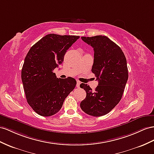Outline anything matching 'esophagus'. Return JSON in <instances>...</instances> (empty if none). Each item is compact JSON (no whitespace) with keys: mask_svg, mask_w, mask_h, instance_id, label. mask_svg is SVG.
<instances>
[{"mask_svg":"<svg viewBox=\"0 0 154 154\" xmlns=\"http://www.w3.org/2000/svg\"><path fill=\"white\" fill-rule=\"evenodd\" d=\"M80 82L79 81H77V85H76V86L77 88H79L80 87Z\"/></svg>","mask_w":154,"mask_h":154,"instance_id":"1","label":"esophagus"}]
</instances>
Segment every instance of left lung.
<instances>
[{"label": "left lung", "mask_w": 154, "mask_h": 154, "mask_svg": "<svg viewBox=\"0 0 154 154\" xmlns=\"http://www.w3.org/2000/svg\"><path fill=\"white\" fill-rule=\"evenodd\" d=\"M94 48V59L92 72L98 85L92 90L89 85L82 83L86 96L81 102V108L93 116L107 115L119 103L128 79L127 60L123 51L107 36L81 37Z\"/></svg>", "instance_id": "obj_1"}]
</instances>
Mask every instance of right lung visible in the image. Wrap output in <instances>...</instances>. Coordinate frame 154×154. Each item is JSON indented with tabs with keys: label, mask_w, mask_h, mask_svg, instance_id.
Instances as JSON below:
<instances>
[{
	"label": "right lung",
	"mask_w": 154,
	"mask_h": 154,
	"mask_svg": "<svg viewBox=\"0 0 154 154\" xmlns=\"http://www.w3.org/2000/svg\"><path fill=\"white\" fill-rule=\"evenodd\" d=\"M78 36L50 34L31 47L25 58L21 79L26 101L42 116L57 113L77 84L75 79H58L53 71L62 64L67 51Z\"/></svg>",
	"instance_id": "right-lung-1"
}]
</instances>
